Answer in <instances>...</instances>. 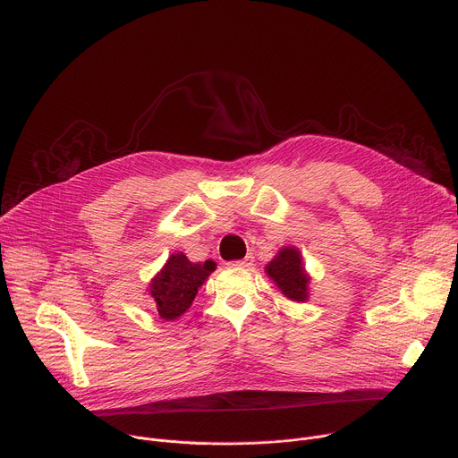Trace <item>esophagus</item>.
I'll return each instance as SVG.
<instances>
[{"label":"esophagus","mask_w":458,"mask_h":458,"mask_svg":"<svg viewBox=\"0 0 458 458\" xmlns=\"http://www.w3.org/2000/svg\"><path fill=\"white\" fill-rule=\"evenodd\" d=\"M233 265H237V267H245V268H250V267L254 265V256H252V254H247V256L242 258V259H239V261H233Z\"/></svg>","instance_id":"34e87169"}]
</instances>
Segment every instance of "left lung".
Listing matches in <instances>:
<instances>
[{
  "instance_id": "obj_1",
  "label": "left lung",
  "mask_w": 458,
  "mask_h": 458,
  "mask_svg": "<svg viewBox=\"0 0 458 458\" xmlns=\"http://www.w3.org/2000/svg\"><path fill=\"white\" fill-rule=\"evenodd\" d=\"M265 272L285 298L298 303L310 300L311 276L296 247H282L274 259L265 265Z\"/></svg>"
}]
</instances>
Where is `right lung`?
<instances>
[{"label": "right lung", "mask_w": 458, "mask_h": 458, "mask_svg": "<svg viewBox=\"0 0 458 458\" xmlns=\"http://www.w3.org/2000/svg\"><path fill=\"white\" fill-rule=\"evenodd\" d=\"M216 267V261L211 259L193 263L184 252L171 254L162 270L157 272V276L147 287L160 318L176 320L184 315Z\"/></svg>", "instance_id": "right-lung-1"}]
</instances>
